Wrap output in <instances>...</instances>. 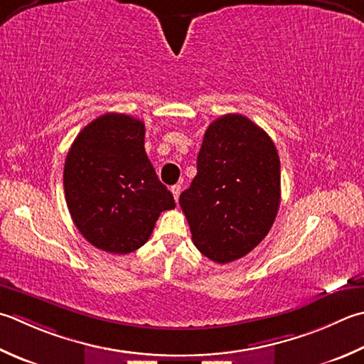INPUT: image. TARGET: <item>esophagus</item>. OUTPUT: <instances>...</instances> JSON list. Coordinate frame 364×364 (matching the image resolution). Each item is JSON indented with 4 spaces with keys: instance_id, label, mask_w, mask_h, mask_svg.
I'll return each mask as SVG.
<instances>
[{
    "instance_id": "obj_1",
    "label": "esophagus",
    "mask_w": 364,
    "mask_h": 364,
    "mask_svg": "<svg viewBox=\"0 0 364 364\" xmlns=\"http://www.w3.org/2000/svg\"><path fill=\"white\" fill-rule=\"evenodd\" d=\"M170 191H172L175 202H178V197H180V192H181V186H180V184H175V186L170 188Z\"/></svg>"
}]
</instances>
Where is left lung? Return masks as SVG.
<instances>
[{"instance_id":"left-lung-1","label":"left lung","mask_w":364,"mask_h":364,"mask_svg":"<svg viewBox=\"0 0 364 364\" xmlns=\"http://www.w3.org/2000/svg\"><path fill=\"white\" fill-rule=\"evenodd\" d=\"M279 202L281 162L272 137L238 113L213 121L197 175L180 196L198 251L218 263L245 257L268 235Z\"/></svg>"}]
</instances>
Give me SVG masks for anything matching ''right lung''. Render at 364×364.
<instances>
[{
    "label": "right lung",
    "instance_id": "right-lung-1",
    "mask_svg": "<svg viewBox=\"0 0 364 364\" xmlns=\"http://www.w3.org/2000/svg\"><path fill=\"white\" fill-rule=\"evenodd\" d=\"M64 194L75 227L112 254L144 246L175 200L145 153V124L105 113L78 132L64 162Z\"/></svg>",
    "mask_w": 364,
    "mask_h": 364
}]
</instances>
